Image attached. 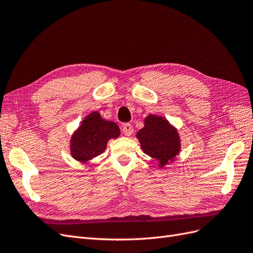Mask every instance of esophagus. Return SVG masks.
Wrapping results in <instances>:
<instances>
[{
    "label": "esophagus",
    "mask_w": 253,
    "mask_h": 253,
    "mask_svg": "<svg viewBox=\"0 0 253 253\" xmlns=\"http://www.w3.org/2000/svg\"><path fill=\"white\" fill-rule=\"evenodd\" d=\"M133 126L129 124H125L124 126H122V133H124L126 136H131L133 134Z\"/></svg>",
    "instance_id": "1"
}]
</instances>
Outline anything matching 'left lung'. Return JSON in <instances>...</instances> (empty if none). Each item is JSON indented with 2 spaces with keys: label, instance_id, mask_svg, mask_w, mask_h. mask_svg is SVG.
<instances>
[{
  "label": "left lung",
  "instance_id": "left-lung-1",
  "mask_svg": "<svg viewBox=\"0 0 253 253\" xmlns=\"http://www.w3.org/2000/svg\"><path fill=\"white\" fill-rule=\"evenodd\" d=\"M144 154L155 158L160 168L173 162L180 151V139L177 129L166 118L149 115L144 126L136 134Z\"/></svg>",
  "mask_w": 253,
  "mask_h": 253
}]
</instances>
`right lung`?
Returning a JSON list of instances; mask_svg holds the SVG:
<instances>
[{
    "label": "right lung",
    "instance_id": "obj_1",
    "mask_svg": "<svg viewBox=\"0 0 253 253\" xmlns=\"http://www.w3.org/2000/svg\"><path fill=\"white\" fill-rule=\"evenodd\" d=\"M120 135L119 126L113 121L101 118L98 112H93L82 120L71 139V154L80 163L102 154L108 141Z\"/></svg>",
    "mask_w": 253,
    "mask_h": 253
}]
</instances>
